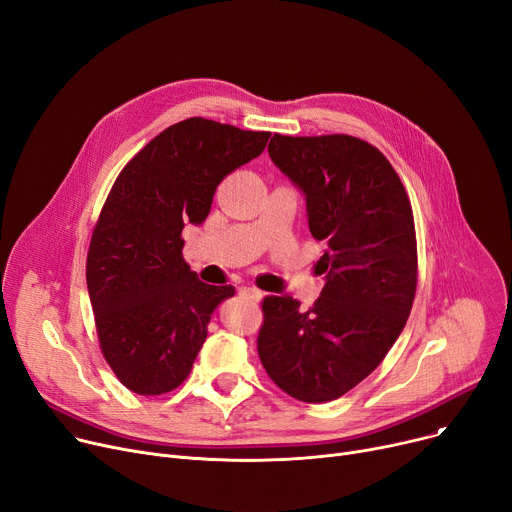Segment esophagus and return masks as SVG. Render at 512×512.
Masks as SVG:
<instances>
[{"label": "esophagus", "instance_id": "1", "mask_svg": "<svg viewBox=\"0 0 512 512\" xmlns=\"http://www.w3.org/2000/svg\"><path fill=\"white\" fill-rule=\"evenodd\" d=\"M239 295L246 297V299H252V302H260V299H262V291L252 289V287H239Z\"/></svg>", "mask_w": 512, "mask_h": 512}]
</instances>
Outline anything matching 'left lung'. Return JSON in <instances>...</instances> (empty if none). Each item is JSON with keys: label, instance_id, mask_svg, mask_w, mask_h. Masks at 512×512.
I'll return each mask as SVG.
<instances>
[{"label": "left lung", "instance_id": "8db88e82", "mask_svg": "<svg viewBox=\"0 0 512 512\" xmlns=\"http://www.w3.org/2000/svg\"><path fill=\"white\" fill-rule=\"evenodd\" d=\"M273 163L306 198L324 275L310 310L268 295L258 355L287 395L326 403L370 376L409 318L417 285L415 225L397 171L372 144L345 136H281Z\"/></svg>", "mask_w": 512, "mask_h": 512}]
</instances>
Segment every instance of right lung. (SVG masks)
I'll return each mask as SVG.
<instances>
[{"instance_id": "1", "label": "right lung", "mask_w": 512, "mask_h": 512, "mask_svg": "<svg viewBox=\"0 0 512 512\" xmlns=\"http://www.w3.org/2000/svg\"><path fill=\"white\" fill-rule=\"evenodd\" d=\"M268 136L190 117L117 175L90 237L86 285L103 355L132 393L163 395L182 384L210 316L235 295L190 270L182 231L204 223L223 177L256 159Z\"/></svg>"}]
</instances>
